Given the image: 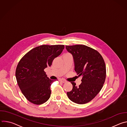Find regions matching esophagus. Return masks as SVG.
<instances>
[{"mask_svg": "<svg viewBox=\"0 0 127 127\" xmlns=\"http://www.w3.org/2000/svg\"><path fill=\"white\" fill-rule=\"evenodd\" d=\"M59 81L60 82H62V83H65L66 82V81L65 80H64V79H59Z\"/></svg>", "mask_w": 127, "mask_h": 127, "instance_id": "34e87169", "label": "esophagus"}]
</instances>
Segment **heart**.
Here are the masks:
<instances>
[{"instance_id":"obj_1","label":"heart","mask_w":127,"mask_h":127,"mask_svg":"<svg viewBox=\"0 0 127 127\" xmlns=\"http://www.w3.org/2000/svg\"><path fill=\"white\" fill-rule=\"evenodd\" d=\"M69 54V53H66V54Z\"/></svg>"}]
</instances>
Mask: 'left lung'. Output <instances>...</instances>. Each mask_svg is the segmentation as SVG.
<instances>
[{"label": "left lung", "mask_w": 127, "mask_h": 127, "mask_svg": "<svg viewBox=\"0 0 127 127\" xmlns=\"http://www.w3.org/2000/svg\"><path fill=\"white\" fill-rule=\"evenodd\" d=\"M66 48L73 56L75 71L82 76L79 86L71 82L73 88L67 93V96L76 103H86L96 96L103 85L106 77L104 60L98 51L85 45L66 46Z\"/></svg>", "instance_id": "obj_1"}]
</instances>
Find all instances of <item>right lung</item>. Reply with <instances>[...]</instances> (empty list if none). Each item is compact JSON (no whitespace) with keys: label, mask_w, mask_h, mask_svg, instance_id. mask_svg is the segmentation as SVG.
I'll return each instance as SVG.
<instances>
[{"label":"right lung","mask_w":127,"mask_h":127,"mask_svg":"<svg viewBox=\"0 0 127 127\" xmlns=\"http://www.w3.org/2000/svg\"><path fill=\"white\" fill-rule=\"evenodd\" d=\"M64 49L63 45L40 46L28 52L19 61L15 71L16 81L30 102L41 104L50 97L53 80L47 77L44 69L51 66Z\"/></svg>","instance_id":"obj_1"}]
</instances>
